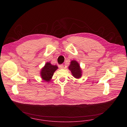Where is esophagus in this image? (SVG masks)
<instances>
[{"instance_id": "esophagus-1", "label": "esophagus", "mask_w": 127, "mask_h": 127, "mask_svg": "<svg viewBox=\"0 0 127 127\" xmlns=\"http://www.w3.org/2000/svg\"><path fill=\"white\" fill-rule=\"evenodd\" d=\"M59 67L61 69H63V68H64V65H63V64H60L59 65Z\"/></svg>"}]
</instances>
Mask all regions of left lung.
<instances>
[{"label":"left lung","mask_w":127,"mask_h":127,"mask_svg":"<svg viewBox=\"0 0 127 127\" xmlns=\"http://www.w3.org/2000/svg\"><path fill=\"white\" fill-rule=\"evenodd\" d=\"M68 69L71 71L72 75L76 78H80L82 75V71L79 63L75 60H72L68 66Z\"/></svg>","instance_id":"left-lung-1"}]
</instances>
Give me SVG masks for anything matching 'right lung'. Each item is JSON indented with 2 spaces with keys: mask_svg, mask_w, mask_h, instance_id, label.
I'll return each instance as SVG.
<instances>
[{
  "mask_svg": "<svg viewBox=\"0 0 127 127\" xmlns=\"http://www.w3.org/2000/svg\"><path fill=\"white\" fill-rule=\"evenodd\" d=\"M58 68V67L57 65L51 64L50 62L46 63L40 72L41 78L43 80L49 82L51 81L54 73Z\"/></svg>",
  "mask_w": 127,
  "mask_h": 127,
  "instance_id": "right-lung-1",
  "label": "right lung"
}]
</instances>
